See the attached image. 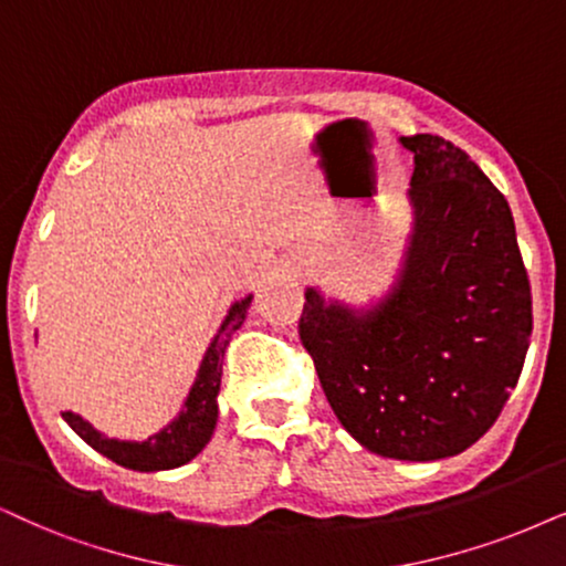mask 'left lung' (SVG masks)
Instances as JSON below:
<instances>
[{
  "mask_svg": "<svg viewBox=\"0 0 566 566\" xmlns=\"http://www.w3.org/2000/svg\"><path fill=\"white\" fill-rule=\"evenodd\" d=\"M412 151V230L370 305L305 290L300 339L345 431L407 462L454 457L496 423L533 334V300L506 198L439 135Z\"/></svg>",
  "mask_w": 566,
  "mask_h": 566,
  "instance_id": "left-lung-1",
  "label": "left lung"
}]
</instances>
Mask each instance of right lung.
<instances>
[{
	"label": "right lung",
	"mask_w": 566,
	"mask_h": 566,
	"mask_svg": "<svg viewBox=\"0 0 566 566\" xmlns=\"http://www.w3.org/2000/svg\"><path fill=\"white\" fill-rule=\"evenodd\" d=\"M253 295L234 300L224 321H221L217 336L211 339L206 349L203 360L196 374V381L190 386V395L185 399L180 415L161 431L148 436L146 441H123L109 439L102 431H96L88 420L81 415L64 410L62 418L88 447L96 449L98 454L109 457L112 462L123 464L127 470H138V473H156V470H171L188 464L192 457L203 452L206 443L211 441L213 428L219 418V386H221V360H224L230 336L242 326L248 316V307Z\"/></svg>",
	"instance_id": "right-lung-1"
}]
</instances>
